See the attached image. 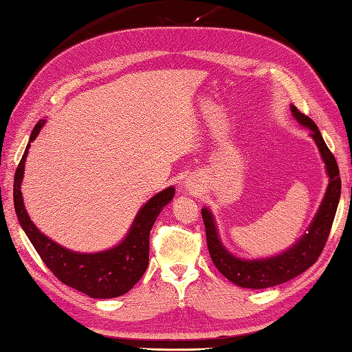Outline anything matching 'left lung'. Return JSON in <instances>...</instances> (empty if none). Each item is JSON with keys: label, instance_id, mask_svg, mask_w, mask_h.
<instances>
[{"label": "left lung", "instance_id": "8db88e82", "mask_svg": "<svg viewBox=\"0 0 352 352\" xmlns=\"http://www.w3.org/2000/svg\"><path fill=\"white\" fill-rule=\"evenodd\" d=\"M292 112L300 124L310 127L311 136L316 141L329 176V184L324 202H322L316 217H314L311 226L308 228V232L302 239L295 246H292L289 250H285L284 254L278 256L255 261L240 260V258H235L221 246L211 212L205 210V208L202 210V219L206 231V245L212 263L216 264L220 274L226 276L229 281L240 287H246V289H267V287L283 284L300 275L308 267H311L318 261L322 250L325 248V243L336 217L337 205H339L342 182L339 166H337L334 155L327 147L314 121L293 104Z\"/></svg>", "mask_w": 352, "mask_h": 352}]
</instances>
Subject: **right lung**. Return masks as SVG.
Masks as SVG:
<instances>
[{
  "instance_id": "obj_1",
  "label": "right lung",
  "mask_w": 352,
  "mask_h": 352,
  "mask_svg": "<svg viewBox=\"0 0 352 352\" xmlns=\"http://www.w3.org/2000/svg\"><path fill=\"white\" fill-rule=\"evenodd\" d=\"M42 126H44V121H39L34 126L30 142L34 141ZM30 142L18 164L15 182H13V200H15V211L19 223L25 231L28 240L32 241L36 252L60 283L73 287L85 295L100 299L124 295L144 275L148 266L150 231H152L157 214L173 199L175 188L168 186L164 191L157 192L141 208L131 231L117 248L98 254L73 252L39 232L24 208L21 182H23L24 164Z\"/></svg>"
}]
</instances>
